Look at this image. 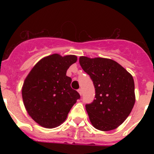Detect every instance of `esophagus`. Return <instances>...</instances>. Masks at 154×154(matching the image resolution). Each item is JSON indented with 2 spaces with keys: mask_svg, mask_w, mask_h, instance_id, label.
I'll list each match as a JSON object with an SVG mask.
<instances>
[{
  "mask_svg": "<svg viewBox=\"0 0 154 154\" xmlns=\"http://www.w3.org/2000/svg\"><path fill=\"white\" fill-rule=\"evenodd\" d=\"M78 91V93H79V95H82V90H81V89H78V91Z\"/></svg>",
  "mask_w": 154,
  "mask_h": 154,
  "instance_id": "34e87169",
  "label": "esophagus"
}]
</instances>
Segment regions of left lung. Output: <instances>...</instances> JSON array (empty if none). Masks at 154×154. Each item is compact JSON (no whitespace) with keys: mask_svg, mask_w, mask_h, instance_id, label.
<instances>
[{"mask_svg":"<svg viewBox=\"0 0 154 154\" xmlns=\"http://www.w3.org/2000/svg\"><path fill=\"white\" fill-rule=\"evenodd\" d=\"M79 61L95 90V99L85 105L91 124L101 131L117 128L130 115L135 104L133 77L112 59L80 56Z\"/></svg>","mask_w":154,"mask_h":154,"instance_id":"left-lung-1","label":"left lung"}]
</instances>
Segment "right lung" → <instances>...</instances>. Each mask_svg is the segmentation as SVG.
Here are the masks:
<instances>
[{
	"mask_svg": "<svg viewBox=\"0 0 154 154\" xmlns=\"http://www.w3.org/2000/svg\"><path fill=\"white\" fill-rule=\"evenodd\" d=\"M77 60L75 55H50L40 60L26 77L23 102L28 114L40 126H59L80 98L71 88V77L66 76L67 69Z\"/></svg>",
	"mask_w": 154,
	"mask_h": 154,
	"instance_id": "add662e5",
	"label": "right lung"
}]
</instances>
